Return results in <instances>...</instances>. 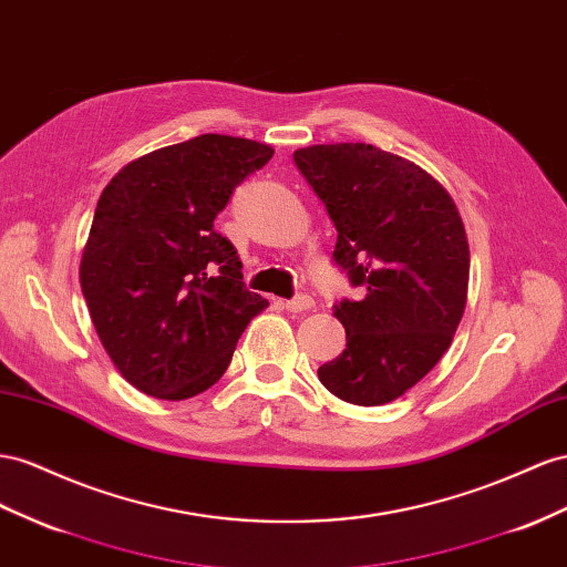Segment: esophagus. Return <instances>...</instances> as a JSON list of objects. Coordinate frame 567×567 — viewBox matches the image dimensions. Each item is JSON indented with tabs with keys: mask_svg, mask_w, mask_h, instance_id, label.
Instances as JSON below:
<instances>
[{
	"mask_svg": "<svg viewBox=\"0 0 567 567\" xmlns=\"http://www.w3.org/2000/svg\"><path fill=\"white\" fill-rule=\"evenodd\" d=\"M312 305H315V300H312L310 296L300 293V296H296V298L286 300V302H284V308H286L288 312H305V310H310Z\"/></svg>",
	"mask_w": 567,
	"mask_h": 567,
	"instance_id": "obj_1",
	"label": "esophagus"
}]
</instances>
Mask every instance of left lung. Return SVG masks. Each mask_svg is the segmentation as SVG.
<instances>
[{"label": "left lung", "instance_id": "8db88e82", "mask_svg": "<svg viewBox=\"0 0 567 567\" xmlns=\"http://www.w3.org/2000/svg\"><path fill=\"white\" fill-rule=\"evenodd\" d=\"M293 162L336 226L333 262L360 300H336L346 350L317 377L353 405H384L434 370L461 324L470 248L446 188L364 143L302 147Z\"/></svg>", "mask_w": 567, "mask_h": 567}]
</instances>
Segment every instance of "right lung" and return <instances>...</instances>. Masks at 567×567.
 <instances>
[{"label":"right lung","instance_id":"add662e5","mask_svg":"<svg viewBox=\"0 0 567 567\" xmlns=\"http://www.w3.org/2000/svg\"><path fill=\"white\" fill-rule=\"evenodd\" d=\"M271 155L269 145L205 133L126 164L102 190L81 288L106 355L137 391L162 401L207 391L267 308L214 219Z\"/></svg>","mask_w":567,"mask_h":567}]
</instances>
